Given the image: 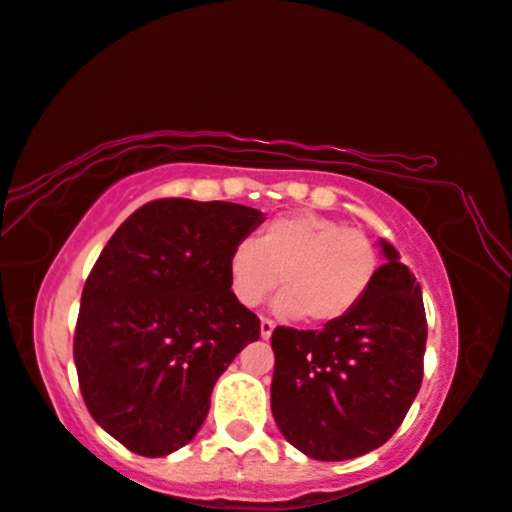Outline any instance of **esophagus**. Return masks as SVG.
<instances>
[{"mask_svg": "<svg viewBox=\"0 0 512 512\" xmlns=\"http://www.w3.org/2000/svg\"><path fill=\"white\" fill-rule=\"evenodd\" d=\"M271 334H273V322L266 320V318L259 320V336H262L266 341V338H271Z\"/></svg>", "mask_w": 512, "mask_h": 512, "instance_id": "34e87169", "label": "esophagus"}]
</instances>
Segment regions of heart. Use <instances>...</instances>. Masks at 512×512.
<instances>
[{"label":"heart","instance_id":"b5f03b06","mask_svg":"<svg viewBox=\"0 0 512 512\" xmlns=\"http://www.w3.org/2000/svg\"><path fill=\"white\" fill-rule=\"evenodd\" d=\"M380 269L376 241L364 229L299 211L273 218L255 241H241L227 264L229 287L243 306H257L273 287V311L331 325L362 304Z\"/></svg>","mask_w":512,"mask_h":512}]
</instances>
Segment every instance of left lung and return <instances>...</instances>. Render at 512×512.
Here are the masks:
<instances>
[{
    "instance_id": "8db88e82",
    "label": "left lung",
    "mask_w": 512,
    "mask_h": 512,
    "mask_svg": "<svg viewBox=\"0 0 512 512\" xmlns=\"http://www.w3.org/2000/svg\"><path fill=\"white\" fill-rule=\"evenodd\" d=\"M355 311L320 331L276 327L271 413L294 448L320 462L362 457L390 441L422 385V290L392 243Z\"/></svg>"
}]
</instances>
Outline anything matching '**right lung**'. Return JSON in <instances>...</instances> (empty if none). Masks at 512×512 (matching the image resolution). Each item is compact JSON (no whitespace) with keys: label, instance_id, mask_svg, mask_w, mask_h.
I'll return each mask as SVG.
<instances>
[{"label":"right lung","instance_id":"add662e5","mask_svg":"<svg viewBox=\"0 0 512 512\" xmlns=\"http://www.w3.org/2000/svg\"><path fill=\"white\" fill-rule=\"evenodd\" d=\"M264 222L229 201L155 199L115 229L85 280L78 385L104 431L143 457L183 448L232 359L259 338L234 299L229 255Z\"/></svg>","mask_w":512,"mask_h":512}]
</instances>
